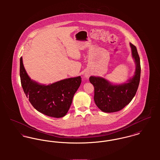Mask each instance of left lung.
<instances>
[{
  "label": "left lung",
  "instance_id": "left-lung-1",
  "mask_svg": "<svg viewBox=\"0 0 160 160\" xmlns=\"http://www.w3.org/2000/svg\"><path fill=\"white\" fill-rule=\"evenodd\" d=\"M132 56L136 63L134 76L121 84H112L103 78L91 76L89 81L94 87V102L105 113L118 112L128 105L135 96L140 78V62L137 48L130 43Z\"/></svg>",
  "mask_w": 160,
  "mask_h": 160
}]
</instances>
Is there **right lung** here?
<instances>
[{
	"label": "right lung",
	"mask_w": 160,
	"mask_h": 160,
	"mask_svg": "<svg viewBox=\"0 0 160 160\" xmlns=\"http://www.w3.org/2000/svg\"><path fill=\"white\" fill-rule=\"evenodd\" d=\"M20 76L23 91L33 107L42 114L62 118L68 113L72 98L81 83V76L57 81L47 86L32 81L20 58Z\"/></svg>",
	"instance_id": "add662e5"
}]
</instances>
